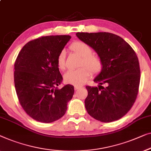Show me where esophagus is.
Here are the masks:
<instances>
[{"instance_id": "obj_1", "label": "esophagus", "mask_w": 151, "mask_h": 151, "mask_svg": "<svg viewBox=\"0 0 151 151\" xmlns=\"http://www.w3.org/2000/svg\"><path fill=\"white\" fill-rule=\"evenodd\" d=\"M82 88V86H74V88H75V91H78V90H80V88Z\"/></svg>"}]
</instances>
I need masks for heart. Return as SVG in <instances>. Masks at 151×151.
Returning <instances> with one entry per match:
<instances>
[{
	"label": "heart",
	"instance_id": "heart-1",
	"mask_svg": "<svg viewBox=\"0 0 151 151\" xmlns=\"http://www.w3.org/2000/svg\"><path fill=\"white\" fill-rule=\"evenodd\" d=\"M73 52L82 57L80 62V68L75 70H69L64 74V80L68 84L80 86L86 82L92 73H99L103 68V63L99 56L94 55L90 45L82 41H76L71 46ZM65 52L62 50L57 57V65L60 70L65 69Z\"/></svg>",
	"mask_w": 151,
	"mask_h": 151
}]
</instances>
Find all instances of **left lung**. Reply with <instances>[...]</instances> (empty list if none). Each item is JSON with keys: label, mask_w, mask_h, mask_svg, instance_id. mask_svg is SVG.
Listing matches in <instances>:
<instances>
[{"label": "left lung", "mask_w": 151, "mask_h": 151, "mask_svg": "<svg viewBox=\"0 0 151 151\" xmlns=\"http://www.w3.org/2000/svg\"><path fill=\"white\" fill-rule=\"evenodd\" d=\"M76 36L90 45L103 63L94 79L98 86H86L87 112L103 123L120 119L132 108L138 93L140 69L136 54L123 38L110 32H77Z\"/></svg>", "instance_id": "1"}]
</instances>
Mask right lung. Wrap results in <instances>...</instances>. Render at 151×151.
Instances as JSON below:
<instances>
[{"label": "right lung", "instance_id": "1", "mask_svg": "<svg viewBox=\"0 0 151 151\" xmlns=\"http://www.w3.org/2000/svg\"><path fill=\"white\" fill-rule=\"evenodd\" d=\"M69 35L45 36L28 42L14 64V84L20 105L28 116L49 123L63 116L74 87L58 86L63 77L57 57L70 40Z\"/></svg>", "mask_w": 151, "mask_h": 151}]
</instances>
